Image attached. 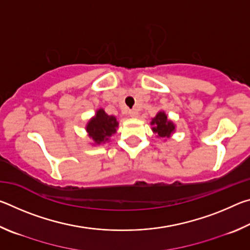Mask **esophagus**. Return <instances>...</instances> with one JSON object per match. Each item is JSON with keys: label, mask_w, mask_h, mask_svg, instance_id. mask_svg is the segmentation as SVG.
Returning a JSON list of instances; mask_svg holds the SVG:
<instances>
[{"label": "esophagus", "mask_w": 250, "mask_h": 250, "mask_svg": "<svg viewBox=\"0 0 250 250\" xmlns=\"http://www.w3.org/2000/svg\"><path fill=\"white\" fill-rule=\"evenodd\" d=\"M129 115H130V117H132V118H137L139 116V111L137 109H131L129 111Z\"/></svg>", "instance_id": "obj_1"}]
</instances>
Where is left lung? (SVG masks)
<instances>
[{
    "label": "left lung",
    "mask_w": 250,
    "mask_h": 250,
    "mask_svg": "<svg viewBox=\"0 0 250 250\" xmlns=\"http://www.w3.org/2000/svg\"><path fill=\"white\" fill-rule=\"evenodd\" d=\"M152 125H154L152 130L154 131L155 133H158L160 138H166L168 137L173 131L175 129V125L172 124L171 121L167 120V117L164 112H159L151 122Z\"/></svg>",
    "instance_id": "obj_1"
}]
</instances>
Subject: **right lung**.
<instances>
[{"mask_svg": "<svg viewBox=\"0 0 250 250\" xmlns=\"http://www.w3.org/2000/svg\"><path fill=\"white\" fill-rule=\"evenodd\" d=\"M117 126L118 122L116 117L108 116L103 109H99L96 117L92 118L87 125V132L97 145H100L103 142L104 143L112 133L116 132Z\"/></svg>", "mask_w": 250, "mask_h": 250, "instance_id": "right-lung-1", "label": "right lung"}]
</instances>
